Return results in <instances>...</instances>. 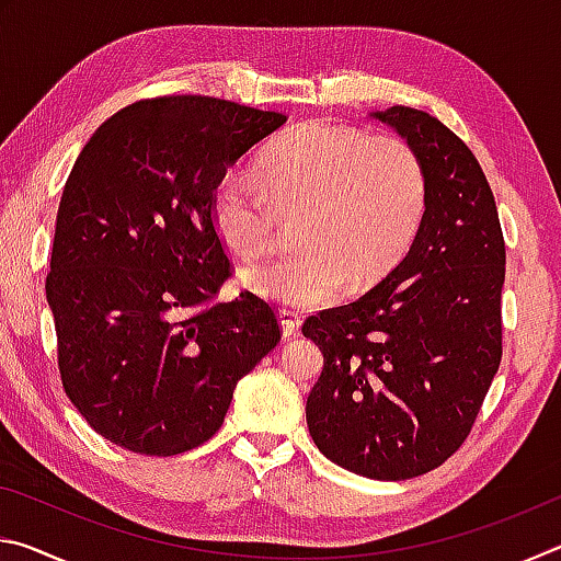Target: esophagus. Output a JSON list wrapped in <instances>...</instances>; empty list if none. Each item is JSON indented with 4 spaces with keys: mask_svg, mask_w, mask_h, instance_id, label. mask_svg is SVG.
<instances>
[{
    "mask_svg": "<svg viewBox=\"0 0 561 561\" xmlns=\"http://www.w3.org/2000/svg\"><path fill=\"white\" fill-rule=\"evenodd\" d=\"M279 321H282V334H284V339H294V336H299L301 317L297 314V311H291V309H282V311H279Z\"/></svg>",
    "mask_w": 561,
    "mask_h": 561,
    "instance_id": "esophagus-1",
    "label": "esophagus"
}]
</instances>
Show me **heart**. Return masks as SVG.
<instances>
[{
  "mask_svg": "<svg viewBox=\"0 0 561 561\" xmlns=\"http://www.w3.org/2000/svg\"><path fill=\"white\" fill-rule=\"evenodd\" d=\"M262 183L242 170L220 178L210 213L234 254L260 257L277 237L282 217L299 215L294 242L301 250L244 270L257 297L311 309L364 291L391 272L425 213V168L405 138L304 123L264 150Z\"/></svg>",
  "mask_w": 561,
  "mask_h": 561,
  "instance_id": "obj_1",
  "label": "heart"
}]
</instances>
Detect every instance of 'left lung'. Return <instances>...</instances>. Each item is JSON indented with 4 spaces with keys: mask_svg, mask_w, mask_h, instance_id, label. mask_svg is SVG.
Wrapping results in <instances>:
<instances>
[{
    "mask_svg": "<svg viewBox=\"0 0 561 561\" xmlns=\"http://www.w3.org/2000/svg\"><path fill=\"white\" fill-rule=\"evenodd\" d=\"M374 116L421 156L425 213L383 282L304 321V336L324 354L307 425L341 468L408 480L468 440L497 374L505 237L478 158L448 126L408 106Z\"/></svg>",
    "mask_w": 561,
    "mask_h": 561,
    "instance_id": "left-lung-1",
    "label": "left lung"
}]
</instances>
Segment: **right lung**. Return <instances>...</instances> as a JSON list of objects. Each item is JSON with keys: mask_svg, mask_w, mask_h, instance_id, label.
Wrapping results in <instances>:
<instances>
[{"mask_svg": "<svg viewBox=\"0 0 561 561\" xmlns=\"http://www.w3.org/2000/svg\"><path fill=\"white\" fill-rule=\"evenodd\" d=\"M284 121L210 96L144 99L76 158L46 299L64 391L121 448L168 458L210 440L237 381L279 344L270 301H217L232 264L210 203Z\"/></svg>", "mask_w": 561, "mask_h": 561, "instance_id": "add662e5", "label": "right lung"}]
</instances>
